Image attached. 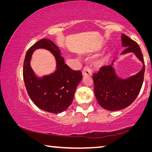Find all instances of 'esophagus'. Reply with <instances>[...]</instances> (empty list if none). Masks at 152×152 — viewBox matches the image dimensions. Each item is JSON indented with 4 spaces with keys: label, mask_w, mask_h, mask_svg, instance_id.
Segmentation results:
<instances>
[{
    "label": "esophagus",
    "mask_w": 152,
    "mask_h": 152,
    "mask_svg": "<svg viewBox=\"0 0 152 152\" xmlns=\"http://www.w3.org/2000/svg\"><path fill=\"white\" fill-rule=\"evenodd\" d=\"M92 72V71L91 70V68L88 66H85L83 70H82V74H83L84 77L91 76Z\"/></svg>",
    "instance_id": "1"
}]
</instances>
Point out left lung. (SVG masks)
Returning <instances> with one entry per match:
<instances>
[{
	"label": "left lung",
	"mask_w": 152,
	"mask_h": 152,
	"mask_svg": "<svg viewBox=\"0 0 152 152\" xmlns=\"http://www.w3.org/2000/svg\"><path fill=\"white\" fill-rule=\"evenodd\" d=\"M121 39L123 46L126 47L123 54L134 53L143 63V68L136 75L125 80L116 75L111 65L102 66L94 73L95 96L100 106L108 110H119L129 106L137 97L143 82L145 62L140 46L124 34Z\"/></svg>",
	"instance_id": "obj_1"
}]
</instances>
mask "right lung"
Segmentation results:
<instances>
[{
	"instance_id": "obj_1",
	"label": "right lung",
	"mask_w": 152,
	"mask_h": 152,
	"mask_svg": "<svg viewBox=\"0 0 152 152\" xmlns=\"http://www.w3.org/2000/svg\"><path fill=\"white\" fill-rule=\"evenodd\" d=\"M39 48L50 50L57 62V70L42 79L35 76L30 66L32 52ZM23 75L27 93L36 106L56 114L64 111L70 106L77 86L82 79V72L73 70L64 63L60 50L48 39L39 40L28 50L23 63Z\"/></svg>"
}]
</instances>
